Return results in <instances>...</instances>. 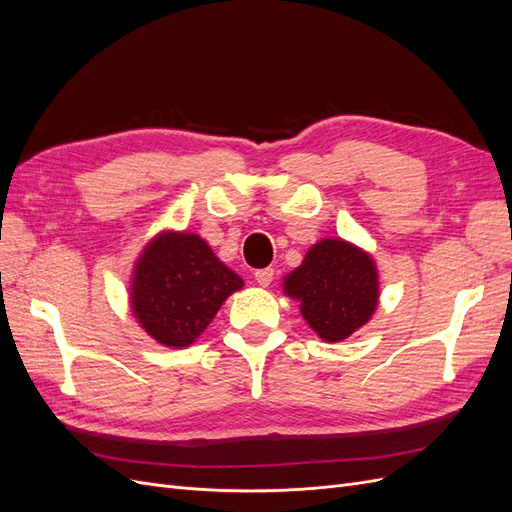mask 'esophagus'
I'll return each instance as SVG.
<instances>
[{
	"label": "esophagus",
	"instance_id": "esophagus-1",
	"mask_svg": "<svg viewBox=\"0 0 512 512\" xmlns=\"http://www.w3.org/2000/svg\"><path fill=\"white\" fill-rule=\"evenodd\" d=\"M254 277H256V282H258V286H262V288H267L271 282H273V277H275V271L273 269H260V271H256L254 273Z\"/></svg>",
	"mask_w": 512,
	"mask_h": 512
}]
</instances>
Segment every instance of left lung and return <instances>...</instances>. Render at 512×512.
I'll return each instance as SVG.
<instances>
[{"instance_id":"obj_1","label":"left lung","mask_w":512,"mask_h":512,"mask_svg":"<svg viewBox=\"0 0 512 512\" xmlns=\"http://www.w3.org/2000/svg\"><path fill=\"white\" fill-rule=\"evenodd\" d=\"M374 258L344 239H322L284 277V292L324 342H342L361 329L378 307Z\"/></svg>"}]
</instances>
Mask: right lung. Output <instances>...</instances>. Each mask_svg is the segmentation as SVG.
Listing matches in <instances>:
<instances>
[{
  "instance_id": "right-lung-1",
  "label": "right lung",
  "mask_w": 512,
  "mask_h": 512,
  "mask_svg": "<svg viewBox=\"0 0 512 512\" xmlns=\"http://www.w3.org/2000/svg\"><path fill=\"white\" fill-rule=\"evenodd\" d=\"M243 280L192 232H162L138 256L130 303L141 327L168 348L194 344Z\"/></svg>"
}]
</instances>
